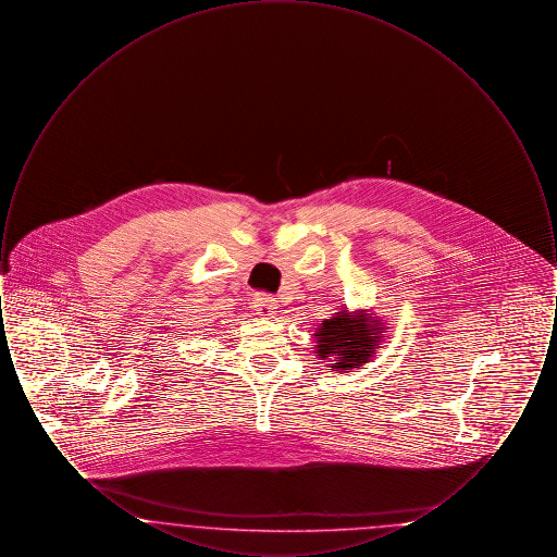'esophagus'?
<instances>
[{
	"instance_id": "34e87169",
	"label": "esophagus",
	"mask_w": 557,
	"mask_h": 557,
	"mask_svg": "<svg viewBox=\"0 0 557 557\" xmlns=\"http://www.w3.org/2000/svg\"><path fill=\"white\" fill-rule=\"evenodd\" d=\"M277 300L273 298V296H269V294H257L255 296V309L259 311V315L263 319L275 318V309H277V305H275Z\"/></svg>"
}]
</instances>
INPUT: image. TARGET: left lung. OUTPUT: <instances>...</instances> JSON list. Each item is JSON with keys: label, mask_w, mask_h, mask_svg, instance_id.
Wrapping results in <instances>:
<instances>
[{"label": "left lung", "mask_w": 557, "mask_h": 557, "mask_svg": "<svg viewBox=\"0 0 557 557\" xmlns=\"http://www.w3.org/2000/svg\"><path fill=\"white\" fill-rule=\"evenodd\" d=\"M370 318L371 313L350 315L348 311H341L325 319L315 334L319 359H330L334 371L352 370L368 363L384 330L377 325V319Z\"/></svg>", "instance_id": "left-lung-1"}]
</instances>
